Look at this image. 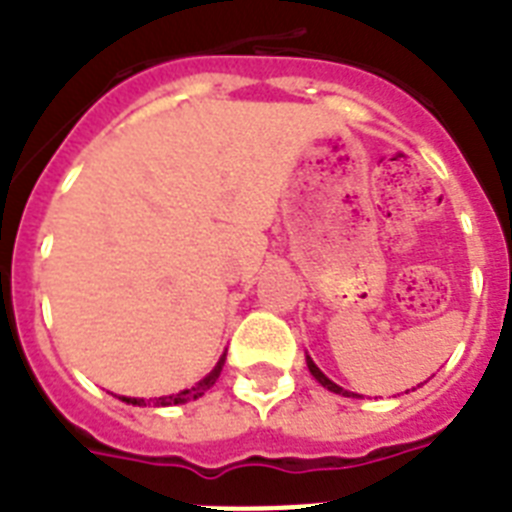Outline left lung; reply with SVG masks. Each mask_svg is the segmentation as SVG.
Masks as SVG:
<instances>
[{
    "label": "left lung",
    "instance_id": "left-lung-1",
    "mask_svg": "<svg viewBox=\"0 0 512 512\" xmlns=\"http://www.w3.org/2000/svg\"><path fill=\"white\" fill-rule=\"evenodd\" d=\"M307 368H310V373H313V376L318 378V384H321V386H326L328 392H336V394H347V392H344V389H342V386H336L334 381H331V378H326V376H323V373L318 371V365H315L313 360H310V357H307ZM347 397H350V394H347Z\"/></svg>",
    "mask_w": 512,
    "mask_h": 512
}]
</instances>
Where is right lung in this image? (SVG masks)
Returning a JSON list of instances; mask_svg holds the SVG:
<instances>
[{
	"mask_svg": "<svg viewBox=\"0 0 512 512\" xmlns=\"http://www.w3.org/2000/svg\"><path fill=\"white\" fill-rule=\"evenodd\" d=\"M223 363H226V355L220 357L218 365H215V368H213V373H210V376H207V378H202V381H199L197 386H191V389H184V392H178V394H170V397H160V400H155V405H184V402L197 400V397H202V394H205L207 389H210V386L215 384V381H218L220 371H223ZM120 400L128 402V405H147V402L136 400V397H120Z\"/></svg>",
	"mask_w": 512,
	"mask_h": 512,
	"instance_id": "right-lung-1",
	"label": "right lung"
}]
</instances>
